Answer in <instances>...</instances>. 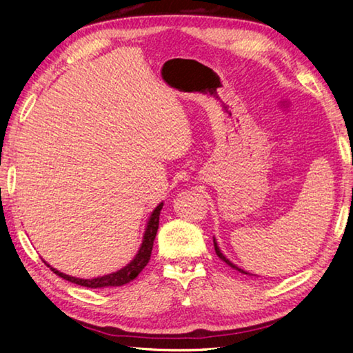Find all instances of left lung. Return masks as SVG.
<instances>
[{
	"label": "left lung",
	"instance_id": "obj_1",
	"mask_svg": "<svg viewBox=\"0 0 353 353\" xmlns=\"http://www.w3.org/2000/svg\"><path fill=\"white\" fill-rule=\"evenodd\" d=\"M213 244H214V252H216V255L219 256L221 260L223 261H225L227 265H229L230 268H234V270H236V271H240L241 274H248V276H255V274H250V272H248V271H244V270H241V268H238L236 265H234V263H232L229 259H227V256L221 252V249H219V246H218V243H216V240H214V236H213Z\"/></svg>",
	"mask_w": 353,
	"mask_h": 353
}]
</instances>
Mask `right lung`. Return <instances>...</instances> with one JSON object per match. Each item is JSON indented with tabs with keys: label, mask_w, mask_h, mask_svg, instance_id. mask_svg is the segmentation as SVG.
<instances>
[{
	"label": "right lung",
	"mask_w": 353,
	"mask_h": 353,
	"mask_svg": "<svg viewBox=\"0 0 353 353\" xmlns=\"http://www.w3.org/2000/svg\"><path fill=\"white\" fill-rule=\"evenodd\" d=\"M163 202L154 208L151 216L148 219L146 229H145V235H143V241L141 246L139 249V252L134 256V260L128 263L126 266L118 270L117 272L107 274V276H101V277H94V279H79V277H73L68 276V274H63L61 271H57L56 268H52L48 265V268H51V271L57 274L59 277H62L65 280H68L71 283L81 285V286H87V288H107V286H123L139 276V274L143 271V268L148 265L149 259H151V252H152V246H154V240L155 235H157V229H159V218H160V210H162Z\"/></svg>",
	"instance_id": "obj_1"
}]
</instances>
